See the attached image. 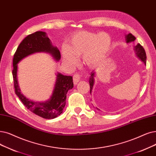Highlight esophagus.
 Masks as SVG:
<instances>
[{"label":"esophagus","instance_id":"obj_1","mask_svg":"<svg viewBox=\"0 0 156 156\" xmlns=\"http://www.w3.org/2000/svg\"><path fill=\"white\" fill-rule=\"evenodd\" d=\"M80 80V76L78 73H75L73 75V82L74 84H77L78 82Z\"/></svg>","mask_w":156,"mask_h":156}]
</instances>
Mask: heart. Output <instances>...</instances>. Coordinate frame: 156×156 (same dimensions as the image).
<instances>
[{
	"label": "heart",
	"mask_w": 156,
	"mask_h": 156,
	"mask_svg": "<svg viewBox=\"0 0 156 156\" xmlns=\"http://www.w3.org/2000/svg\"><path fill=\"white\" fill-rule=\"evenodd\" d=\"M111 43V38L106 32H78L72 36L68 46H62L64 61L73 66L77 57H83L86 65L95 66L105 58L110 50Z\"/></svg>",
	"instance_id": "1"
}]
</instances>
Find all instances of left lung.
<instances>
[{"mask_svg": "<svg viewBox=\"0 0 156 156\" xmlns=\"http://www.w3.org/2000/svg\"><path fill=\"white\" fill-rule=\"evenodd\" d=\"M136 39V37H135L133 34H128L126 36V43H131L133 41H134V40ZM135 51H136V55L141 59V61H143L144 62L145 64H146V59H147V57H146V53L145 51L144 50V48H143L140 44H137L136 46H134V49ZM95 73L94 71H92L91 73L90 76L89 78V83H90V92L91 94L92 88L94 86V77H95ZM98 109V108H97Z\"/></svg>", "mask_w": 156, "mask_h": 156, "instance_id": "left-lung-1", "label": "left lung"}]
</instances>
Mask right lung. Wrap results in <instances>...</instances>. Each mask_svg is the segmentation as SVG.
I'll list each match as a JSON object with an SVG mask.
<instances>
[{
    "mask_svg": "<svg viewBox=\"0 0 156 156\" xmlns=\"http://www.w3.org/2000/svg\"><path fill=\"white\" fill-rule=\"evenodd\" d=\"M37 52L49 53L57 61L60 59V51L51 44L46 32L37 31L27 36L19 44L12 60V73L15 94L31 112L42 118L52 119L62 113L66 105L67 93L73 87V77L58 73L53 94L50 99L46 102H35L25 97L20 92L18 84L17 64L25 57Z\"/></svg>",
    "mask_w": 156,
    "mask_h": 156,
    "instance_id": "1",
    "label": "right lung"
}]
</instances>
